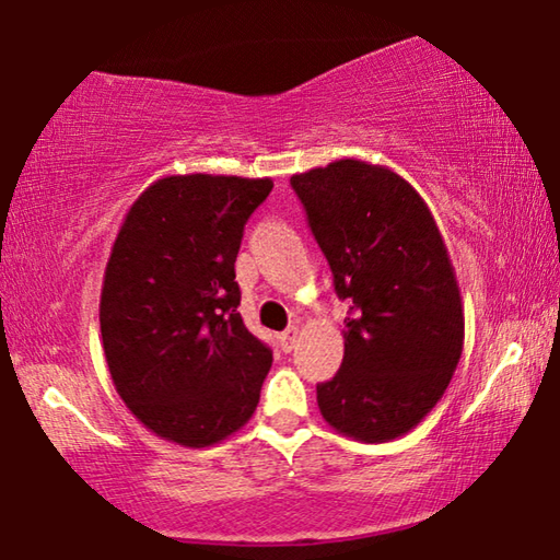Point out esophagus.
Returning <instances> with one entry per match:
<instances>
[{
    "mask_svg": "<svg viewBox=\"0 0 560 560\" xmlns=\"http://www.w3.org/2000/svg\"><path fill=\"white\" fill-rule=\"evenodd\" d=\"M296 340H299V328L296 326L283 330V334L279 336V346H281L283 353H291V350L296 348Z\"/></svg>",
    "mask_w": 560,
    "mask_h": 560,
    "instance_id": "1",
    "label": "esophagus"
}]
</instances>
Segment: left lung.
I'll list each match as a JSON object with an SVG mask.
<instances>
[{"mask_svg": "<svg viewBox=\"0 0 560 560\" xmlns=\"http://www.w3.org/2000/svg\"><path fill=\"white\" fill-rule=\"evenodd\" d=\"M293 192L348 301L340 371L316 385L340 434L387 442L447 390L464 343L457 279L432 212L393 170L336 160L291 177Z\"/></svg>", "mask_w": 560, "mask_h": 560, "instance_id": "obj_1", "label": "left lung"}]
</instances>
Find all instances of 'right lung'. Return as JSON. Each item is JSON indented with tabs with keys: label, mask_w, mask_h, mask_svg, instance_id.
Returning a JSON list of instances; mask_svg holds the SVG:
<instances>
[{
	"label": "right lung",
	"mask_w": 560,
	"mask_h": 560,
	"mask_svg": "<svg viewBox=\"0 0 560 560\" xmlns=\"http://www.w3.org/2000/svg\"><path fill=\"white\" fill-rule=\"evenodd\" d=\"M271 187L170 175L122 220L101 291L103 353L122 402L158 438L210 447L257 410L273 358L236 311L234 261Z\"/></svg>",
	"instance_id": "obj_1"
}]
</instances>
